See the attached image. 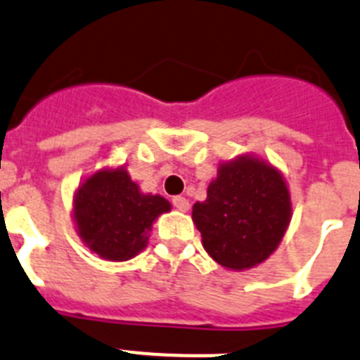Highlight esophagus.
Returning a JSON list of instances; mask_svg holds the SVG:
<instances>
[{
	"mask_svg": "<svg viewBox=\"0 0 360 360\" xmlns=\"http://www.w3.org/2000/svg\"><path fill=\"white\" fill-rule=\"evenodd\" d=\"M174 206H176L177 210L179 212H188L190 210V202L186 198H181V195H177V198H174Z\"/></svg>",
	"mask_w": 360,
	"mask_h": 360,
	"instance_id": "obj_1",
	"label": "esophagus"
}]
</instances>
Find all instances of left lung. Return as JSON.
<instances>
[{
  "instance_id": "1",
  "label": "left lung",
  "mask_w": 360,
  "mask_h": 360,
  "mask_svg": "<svg viewBox=\"0 0 360 360\" xmlns=\"http://www.w3.org/2000/svg\"><path fill=\"white\" fill-rule=\"evenodd\" d=\"M202 248L226 270L259 266L281 245L292 221L288 183L266 159L240 154L219 162L205 201L192 208Z\"/></svg>"
}]
</instances>
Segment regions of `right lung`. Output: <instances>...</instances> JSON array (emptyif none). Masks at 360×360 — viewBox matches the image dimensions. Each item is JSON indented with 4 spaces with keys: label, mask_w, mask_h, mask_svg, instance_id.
Returning a JSON list of instances; mask_svg holds the SVG:
<instances>
[{
    "label": "right lung",
    "mask_w": 360,
    "mask_h": 360,
    "mask_svg": "<svg viewBox=\"0 0 360 360\" xmlns=\"http://www.w3.org/2000/svg\"><path fill=\"white\" fill-rule=\"evenodd\" d=\"M170 210L162 195L141 192L124 165L90 174L72 199V219L83 245L114 262L141 254L158 217Z\"/></svg>",
    "instance_id": "right-lung-1"
}]
</instances>
